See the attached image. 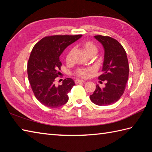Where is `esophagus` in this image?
Segmentation results:
<instances>
[{"mask_svg":"<svg viewBox=\"0 0 152 152\" xmlns=\"http://www.w3.org/2000/svg\"><path fill=\"white\" fill-rule=\"evenodd\" d=\"M74 82H75L76 83H84L85 81L84 80H79V79H76L74 80Z\"/></svg>","mask_w":152,"mask_h":152,"instance_id":"1","label":"esophagus"}]
</instances>
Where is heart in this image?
I'll return each instance as SVG.
<instances>
[{"label":"heart","mask_w":152,"mask_h":152,"mask_svg":"<svg viewBox=\"0 0 152 152\" xmlns=\"http://www.w3.org/2000/svg\"><path fill=\"white\" fill-rule=\"evenodd\" d=\"M82 46L83 50L86 51V52L88 53V56L91 55H95L97 52V47L96 45L91 41H85L82 43ZM74 53V49L71 48L66 54L65 61L66 63H70L72 61V56ZM93 72V69L91 68H81L76 70V75L80 78H87L91 76V74Z\"/></svg>","instance_id":"b5f03b06"}]
</instances>
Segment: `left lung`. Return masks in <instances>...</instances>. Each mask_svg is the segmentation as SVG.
Wrapping results in <instances>:
<instances>
[{"instance_id":"8db88e82","label":"left lung","mask_w":152,"mask_h":152,"mask_svg":"<svg viewBox=\"0 0 152 152\" xmlns=\"http://www.w3.org/2000/svg\"><path fill=\"white\" fill-rule=\"evenodd\" d=\"M95 38L104 49L102 74L99 79L101 83L105 81L106 83L103 88L96 85L89 98L96 105H110L120 99L125 89L129 72L127 54L121 44L114 38L102 35H96Z\"/></svg>"}]
</instances>
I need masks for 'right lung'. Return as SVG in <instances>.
I'll use <instances>...</instances> for the list:
<instances>
[{
  "mask_svg": "<svg viewBox=\"0 0 152 152\" xmlns=\"http://www.w3.org/2000/svg\"><path fill=\"white\" fill-rule=\"evenodd\" d=\"M78 35H53L43 38L34 45L27 63L28 81L35 97L49 108H58L69 101V93L75 85L71 78L55 86L62 63L59 56L65 48L81 38Z\"/></svg>",
  "mask_w": 152,
  "mask_h": 152,
  "instance_id": "1",
  "label": "right lung"
}]
</instances>
